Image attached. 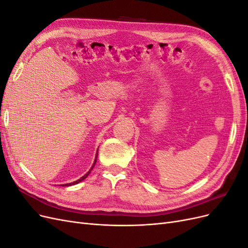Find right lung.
Returning <instances> with one entry per match:
<instances>
[{
	"label": "right lung",
	"instance_id": "right-lung-1",
	"mask_svg": "<svg viewBox=\"0 0 248 248\" xmlns=\"http://www.w3.org/2000/svg\"><path fill=\"white\" fill-rule=\"evenodd\" d=\"M97 155H98V150H97V153H96V156H95V160H94V162H93V166L91 167V169L89 170V171L87 172L86 175H84L82 176L81 178H79L78 180H77V181H74V182H71V183H67V184H62V186H71V185H74V184H78V183H79V182H81L82 180H85L89 175H90V172H91V170H93V168H94V166H95V163H96V160H97Z\"/></svg>",
	"mask_w": 248,
	"mask_h": 248
}]
</instances>
